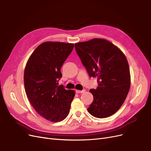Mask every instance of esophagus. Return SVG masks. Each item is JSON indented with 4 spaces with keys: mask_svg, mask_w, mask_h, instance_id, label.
<instances>
[{
    "mask_svg": "<svg viewBox=\"0 0 151 151\" xmlns=\"http://www.w3.org/2000/svg\"><path fill=\"white\" fill-rule=\"evenodd\" d=\"M85 91H86L85 89H83V90H82V91H81V90H76V92L77 93H84Z\"/></svg>",
    "mask_w": 151,
    "mask_h": 151,
    "instance_id": "1",
    "label": "esophagus"
}]
</instances>
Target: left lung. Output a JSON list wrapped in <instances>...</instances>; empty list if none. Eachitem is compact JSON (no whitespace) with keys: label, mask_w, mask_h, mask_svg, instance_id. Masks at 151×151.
I'll return each instance as SVG.
<instances>
[{"label":"left lung","mask_w":151,"mask_h":151,"mask_svg":"<svg viewBox=\"0 0 151 151\" xmlns=\"http://www.w3.org/2000/svg\"><path fill=\"white\" fill-rule=\"evenodd\" d=\"M75 48L89 76L98 79L97 88L89 91L93 101L88 112L99 118L111 116L129 92L130 74L125 55L115 45L101 38L77 43Z\"/></svg>","instance_id":"left-lung-1"}]
</instances>
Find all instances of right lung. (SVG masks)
I'll use <instances>...</instances> for the list:
<instances>
[{
	"label": "right lung",
	"mask_w": 151,
	"mask_h": 151,
	"mask_svg": "<svg viewBox=\"0 0 151 151\" xmlns=\"http://www.w3.org/2000/svg\"><path fill=\"white\" fill-rule=\"evenodd\" d=\"M74 43L47 42L31 55L24 69L27 97L39 115L52 122L62 121L68 115L75 91L57 84L61 67L74 48Z\"/></svg>",
	"instance_id": "obj_1"
}]
</instances>
